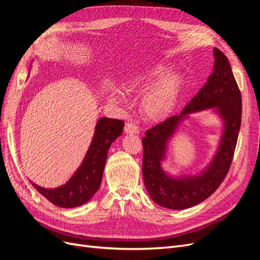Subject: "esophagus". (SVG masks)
Here are the masks:
<instances>
[{
    "label": "esophagus",
    "mask_w": 260,
    "mask_h": 260,
    "mask_svg": "<svg viewBox=\"0 0 260 260\" xmlns=\"http://www.w3.org/2000/svg\"><path fill=\"white\" fill-rule=\"evenodd\" d=\"M124 132L127 133V135H138L140 132V129L137 124H135L131 121H128L124 125Z\"/></svg>",
    "instance_id": "obj_1"
}]
</instances>
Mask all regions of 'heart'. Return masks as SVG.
Returning <instances> with one entry per match:
<instances>
[{
  "instance_id": "1",
  "label": "heart",
  "mask_w": 260,
  "mask_h": 260,
  "mask_svg": "<svg viewBox=\"0 0 260 260\" xmlns=\"http://www.w3.org/2000/svg\"><path fill=\"white\" fill-rule=\"evenodd\" d=\"M129 93H143L140 111L148 120L161 121L174 113L182 98L184 81L174 66L159 61L141 69L123 82ZM117 96H115L116 99Z\"/></svg>"
}]
</instances>
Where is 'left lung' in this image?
I'll return each mask as SVG.
<instances>
[{"label":"left lung","mask_w":260,"mask_h":260,"mask_svg":"<svg viewBox=\"0 0 260 260\" xmlns=\"http://www.w3.org/2000/svg\"><path fill=\"white\" fill-rule=\"evenodd\" d=\"M214 56L215 66L207 83L182 113L147 130L142 139L144 184L151 199L165 208L186 209L205 201L221 184L231 166L241 127V92L225 55L215 48ZM212 108L222 120L223 131L211 161L196 175L168 174L162 162L170 140L188 114Z\"/></svg>","instance_id":"8db88e82"}]
</instances>
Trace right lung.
<instances>
[{
    "instance_id": "obj_1",
    "label": "right lung",
    "mask_w": 260,
    "mask_h": 260,
    "mask_svg": "<svg viewBox=\"0 0 260 260\" xmlns=\"http://www.w3.org/2000/svg\"><path fill=\"white\" fill-rule=\"evenodd\" d=\"M31 66V65H30ZM124 122L112 118H100L96 122L91 144L80 166L65 184L46 188L30 183L52 204L61 208H75L89 202L100 188L106 164L108 149L121 136Z\"/></svg>"
}]
</instances>
